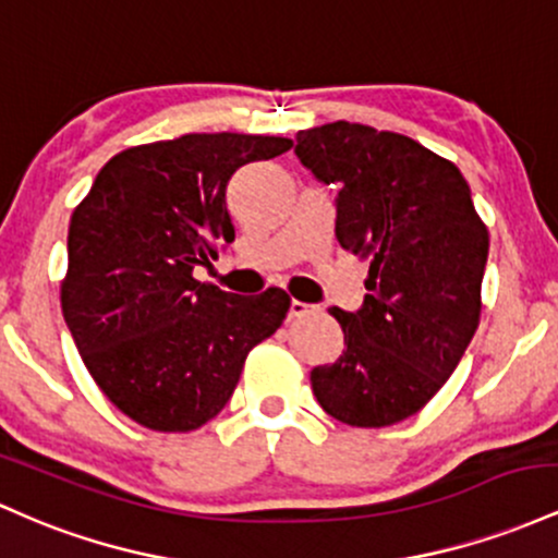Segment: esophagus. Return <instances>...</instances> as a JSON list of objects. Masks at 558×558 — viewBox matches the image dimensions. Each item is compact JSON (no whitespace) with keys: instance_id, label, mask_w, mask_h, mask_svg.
Returning <instances> with one entry per match:
<instances>
[{"instance_id":"esophagus-1","label":"esophagus","mask_w":558,"mask_h":558,"mask_svg":"<svg viewBox=\"0 0 558 558\" xmlns=\"http://www.w3.org/2000/svg\"><path fill=\"white\" fill-rule=\"evenodd\" d=\"M311 311H313V305L303 303V300H292V303H290V318H300V316H305V313H311Z\"/></svg>"}]
</instances>
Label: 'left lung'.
<instances>
[{
	"label": "left lung",
	"mask_w": 558,
	"mask_h": 558,
	"mask_svg": "<svg viewBox=\"0 0 558 558\" xmlns=\"http://www.w3.org/2000/svg\"><path fill=\"white\" fill-rule=\"evenodd\" d=\"M295 155L340 186V247L372 260L363 308H331L345 350L313 368V396L350 427H390L429 403L477 331L487 227L459 168L403 134L337 121L300 131Z\"/></svg>",
	"instance_id": "8db88e82"
}]
</instances>
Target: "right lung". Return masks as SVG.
Returning <instances> with one entry per match:
<instances>
[{
  "instance_id": "1",
  "label": "right lung",
  "mask_w": 558,
  "mask_h": 558,
  "mask_svg": "<svg viewBox=\"0 0 558 558\" xmlns=\"http://www.w3.org/2000/svg\"><path fill=\"white\" fill-rule=\"evenodd\" d=\"M292 140L186 134L105 162L68 229L62 316L105 398L155 432H192L229 403L247 353L281 327L290 295H231L195 266L234 242L231 173Z\"/></svg>"
}]
</instances>
